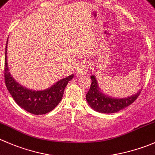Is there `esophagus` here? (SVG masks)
<instances>
[{
  "instance_id": "1",
  "label": "esophagus",
  "mask_w": 155,
  "mask_h": 155,
  "mask_svg": "<svg viewBox=\"0 0 155 155\" xmlns=\"http://www.w3.org/2000/svg\"><path fill=\"white\" fill-rule=\"evenodd\" d=\"M89 70V65L86 62H82L78 65L77 68V74L78 75L85 74Z\"/></svg>"
}]
</instances>
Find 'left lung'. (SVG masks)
<instances>
[{
    "mask_svg": "<svg viewBox=\"0 0 155 155\" xmlns=\"http://www.w3.org/2000/svg\"><path fill=\"white\" fill-rule=\"evenodd\" d=\"M90 78L92 84L86 95V99L91 108L99 113H114L127 107L137 99L142 90L127 98H114L101 92L95 75H91Z\"/></svg>",
    "mask_w": 155,
    "mask_h": 155,
    "instance_id": "obj_1",
    "label": "left lung"
}]
</instances>
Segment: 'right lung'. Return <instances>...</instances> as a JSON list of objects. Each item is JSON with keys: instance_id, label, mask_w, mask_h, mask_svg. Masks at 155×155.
I'll use <instances>...</instances> for the list:
<instances>
[{"instance_id": "add662e5", "label": "right lung", "mask_w": 155, "mask_h": 155, "mask_svg": "<svg viewBox=\"0 0 155 155\" xmlns=\"http://www.w3.org/2000/svg\"><path fill=\"white\" fill-rule=\"evenodd\" d=\"M7 44L5 51L4 78L6 87L11 96L18 105L26 111L34 115L49 113L58 105L63 98L64 89L73 78L74 74L63 78L44 90H33L19 84L9 71L7 61Z\"/></svg>"}]
</instances>
